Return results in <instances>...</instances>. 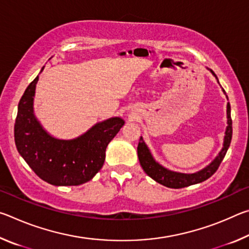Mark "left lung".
Returning a JSON list of instances; mask_svg holds the SVG:
<instances>
[{"instance_id":"obj_1","label":"left lung","mask_w":249,"mask_h":249,"mask_svg":"<svg viewBox=\"0 0 249 249\" xmlns=\"http://www.w3.org/2000/svg\"><path fill=\"white\" fill-rule=\"evenodd\" d=\"M209 70L211 71V73L215 77V79L218 82L216 74L214 73L211 69ZM218 84H220V82H218ZM223 92H224V94L226 95L224 90H223ZM226 117H227V126L225 129L224 141H223L222 149L216 157L214 158L208 166L204 167L203 169H201L200 171L193 172V174H183V172H177V171L168 169V168L160 165L158 161H156V159L154 158L153 154H151L150 149L148 148V146L146 145L144 138H142V136H141V140H140V142H138V147H137V155H138V159H140L142 168L151 179H154L156 181V182L165 185V187H168V188L180 189V188L189 187V185H192V184L203 182V181L209 179L210 177L214 175V172L217 170L218 166L221 165L222 160L224 159L226 151L231 145L233 128H231V105L229 102H227V105H226Z\"/></svg>"}]
</instances>
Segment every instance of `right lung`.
Here are the masks:
<instances>
[{
  "mask_svg": "<svg viewBox=\"0 0 249 249\" xmlns=\"http://www.w3.org/2000/svg\"><path fill=\"white\" fill-rule=\"evenodd\" d=\"M44 70L41 68L40 72ZM39 77L34 79L20 99L14 126L15 144L33 171L53 185H80L103 167L105 150L125 121L111 117L94 124L72 140H60L46 130L34 113V96Z\"/></svg>",
  "mask_w": 249,
  "mask_h": 249,
  "instance_id": "obj_1",
  "label": "right lung"
}]
</instances>
